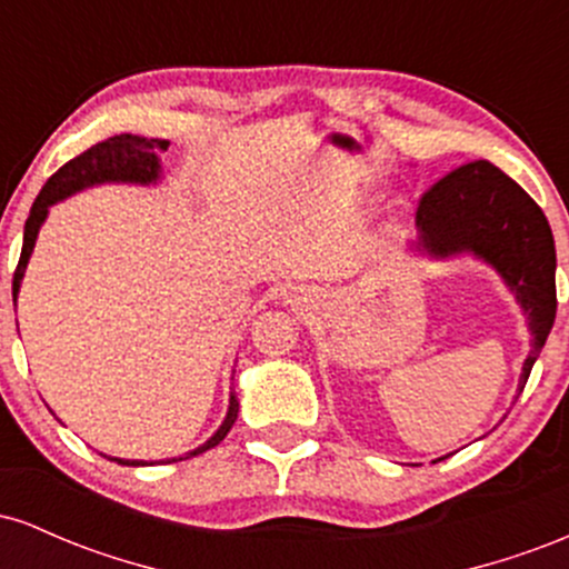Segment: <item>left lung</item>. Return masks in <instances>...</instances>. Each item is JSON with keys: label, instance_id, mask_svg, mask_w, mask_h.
<instances>
[{"label": "left lung", "instance_id": "8db88e82", "mask_svg": "<svg viewBox=\"0 0 569 569\" xmlns=\"http://www.w3.org/2000/svg\"><path fill=\"white\" fill-rule=\"evenodd\" d=\"M417 230L420 251L441 259L473 253L492 264L516 293L532 335L519 377L521 393L557 318V251L546 213L500 168L476 160L455 168L422 194Z\"/></svg>", "mask_w": 569, "mask_h": 569}]
</instances>
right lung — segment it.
Wrapping results in <instances>:
<instances>
[{"instance_id": "1", "label": "right lung", "mask_w": 569, "mask_h": 569, "mask_svg": "<svg viewBox=\"0 0 569 569\" xmlns=\"http://www.w3.org/2000/svg\"><path fill=\"white\" fill-rule=\"evenodd\" d=\"M166 149H168V141L162 139H143V136L122 133V136H112V139L107 141H98L96 147L88 149V152L77 154L74 160L67 162V166L58 168V171L48 179V184L42 187V192L37 194L29 219H26L21 259H18L16 276H12V299L18 297V289H21V280H23L26 264H29L31 251H34L39 227H42V221L48 219V208L53 206V202L69 198V194L80 192L84 187L103 184V181L152 184V181L160 179L158 152H166ZM234 420H238V398L232 393L230 409H227V417L224 422H221V428L211 436V439L202 443V447L192 449L187 457L202 455L206 449L217 447L219 441H224V436L230 433ZM187 457H179V460H187ZM109 460H117L120 466H147L143 460H120V457H109ZM166 462H176V457Z\"/></svg>"}]
</instances>
